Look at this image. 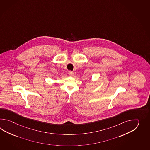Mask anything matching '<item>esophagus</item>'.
<instances>
[{
    "instance_id": "34e87169",
    "label": "esophagus",
    "mask_w": 150,
    "mask_h": 150,
    "mask_svg": "<svg viewBox=\"0 0 150 150\" xmlns=\"http://www.w3.org/2000/svg\"><path fill=\"white\" fill-rule=\"evenodd\" d=\"M68 74H69V75L71 76H74V72H72V71H69V72H68Z\"/></svg>"
}]
</instances>
